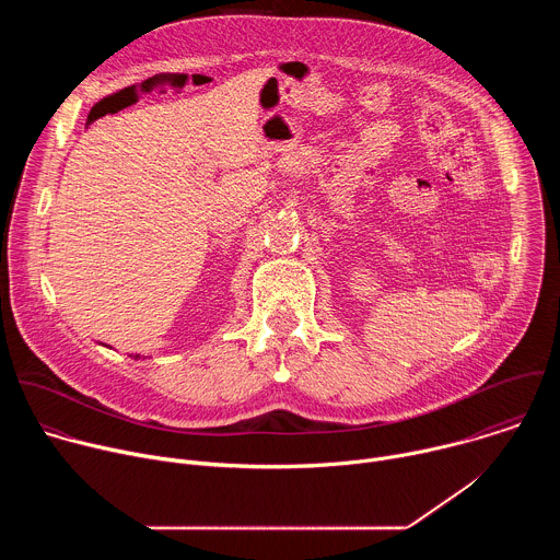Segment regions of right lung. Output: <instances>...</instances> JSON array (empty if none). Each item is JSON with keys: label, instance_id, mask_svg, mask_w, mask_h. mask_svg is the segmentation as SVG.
<instances>
[{"label": "right lung", "instance_id": "obj_1", "mask_svg": "<svg viewBox=\"0 0 560 560\" xmlns=\"http://www.w3.org/2000/svg\"><path fill=\"white\" fill-rule=\"evenodd\" d=\"M135 359H137V357H135Z\"/></svg>", "mask_w": 560, "mask_h": 560}]
</instances>
